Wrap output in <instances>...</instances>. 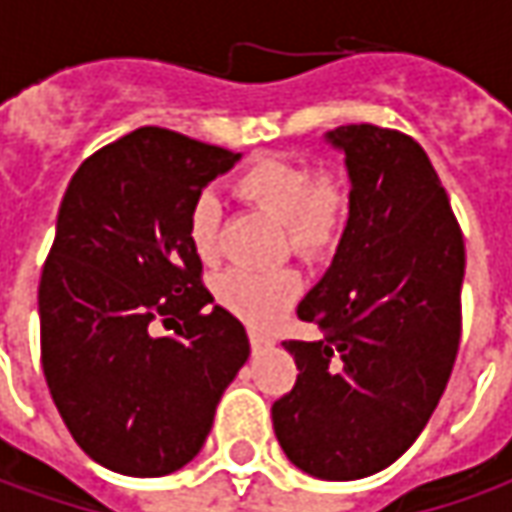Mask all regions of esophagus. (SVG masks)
Masks as SVG:
<instances>
[{"mask_svg": "<svg viewBox=\"0 0 512 512\" xmlns=\"http://www.w3.org/2000/svg\"><path fill=\"white\" fill-rule=\"evenodd\" d=\"M247 336H250V347H253V350H262V347H270V336H265V333H262V330H253V327H250V333H247Z\"/></svg>", "mask_w": 512, "mask_h": 512, "instance_id": "1", "label": "esophagus"}]
</instances>
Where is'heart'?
<instances>
[{"instance_id": "heart-1", "label": "heart", "mask_w": 512, "mask_h": 512, "mask_svg": "<svg viewBox=\"0 0 512 512\" xmlns=\"http://www.w3.org/2000/svg\"><path fill=\"white\" fill-rule=\"evenodd\" d=\"M236 193L247 205L279 219L285 227V247L299 259H325L344 236L350 222L353 196L339 170H316L302 159L262 156L236 176ZM187 242L199 262H216L222 245V207L213 193H199L187 210ZM302 290L293 267L253 273L230 267L213 279L216 302L247 325L276 322Z\"/></svg>"}]
</instances>
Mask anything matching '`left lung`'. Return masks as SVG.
Returning a JSON list of instances; mask_svg holds the SVG:
<instances>
[{
  "label": "left lung",
  "instance_id": "1",
  "mask_svg": "<svg viewBox=\"0 0 512 512\" xmlns=\"http://www.w3.org/2000/svg\"><path fill=\"white\" fill-rule=\"evenodd\" d=\"M327 142L344 150L353 210L296 310L325 336L282 342L299 376L273 402V430L299 470L353 482L396 462L442 399L462 336L464 239L416 139L344 125Z\"/></svg>",
  "mask_w": 512,
  "mask_h": 512
}]
</instances>
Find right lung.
I'll use <instances>...</instances> for the list:
<instances>
[{
    "mask_svg": "<svg viewBox=\"0 0 512 512\" xmlns=\"http://www.w3.org/2000/svg\"><path fill=\"white\" fill-rule=\"evenodd\" d=\"M239 159L139 128L85 159L65 190L39 282L42 370L70 436L113 473L185 467L250 356L242 322L209 307L187 242L193 199Z\"/></svg>",
    "mask_w": 512,
    "mask_h": 512,
    "instance_id": "right-lung-1",
    "label": "right lung"
}]
</instances>
